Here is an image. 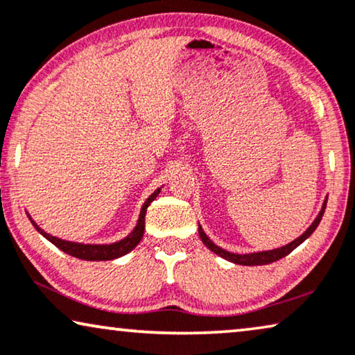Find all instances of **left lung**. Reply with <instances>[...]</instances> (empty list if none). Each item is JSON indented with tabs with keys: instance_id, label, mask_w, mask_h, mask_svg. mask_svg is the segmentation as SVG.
Segmentation results:
<instances>
[{
	"instance_id": "1",
	"label": "left lung",
	"mask_w": 355,
	"mask_h": 355,
	"mask_svg": "<svg viewBox=\"0 0 355 355\" xmlns=\"http://www.w3.org/2000/svg\"><path fill=\"white\" fill-rule=\"evenodd\" d=\"M327 201H328V196L325 198V201H323L322 209H320V212H318V216L315 217V220L311 223V227H309L306 232L301 234V236L296 238L291 243H288L286 246L270 249V251H259V252H248V254H236V252L225 251V249H222L220 246H217V244H214L212 239L209 238L206 233H204V230H202L201 225H199V236H201L202 243L206 244V246L211 249L214 254H217V256H220L222 259H225V261H228V262L238 263V266H267V263L279 261V259L288 256L289 252L294 251V249H296L299 244H302L309 236H311L313 232H315V228L318 227V223H320L322 217H323V212H325Z\"/></svg>"
}]
</instances>
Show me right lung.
Masks as SVG:
<instances>
[{
    "instance_id": "add662e5",
    "label": "right lung",
    "mask_w": 355,
    "mask_h": 355,
    "mask_svg": "<svg viewBox=\"0 0 355 355\" xmlns=\"http://www.w3.org/2000/svg\"><path fill=\"white\" fill-rule=\"evenodd\" d=\"M159 191H161V188H157L156 191H154L151 196L144 201L141 211H139L137 225H135L132 232H130L125 238L119 239V241H116V243H109V244H85V243L67 241V239L53 236V234H49L44 232V230L40 228L37 223H35L33 218L28 216V214L27 216L40 234H43L48 241H51L54 246L59 248L66 254H69V256L82 259V261H114V259H119V257L125 256V254H128L130 251H133V249L138 246V243L141 241L143 233H144V216H146L149 204H151L154 199L157 198Z\"/></svg>"
}]
</instances>
